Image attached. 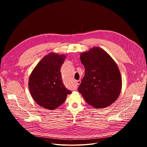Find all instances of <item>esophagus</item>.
I'll list each match as a JSON object with an SVG mask.
<instances>
[{
    "label": "esophagus",
    "mask_w": 147,
    "mask_h": 147,
    "mask_svg": "<svg viewBox=\"0 0 147 147\" xmlns=\"http://www.w3.org/2000/svg\"><path fill=\"white\" fill-rule=\"evenodd\" d=\"M80 83H81V81L80 80H77L76 81V85L78 86V85L80 84Z\"/></svg>",
    "instance_id": "1"
}]
</instances>
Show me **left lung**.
I'll list each match as a JSON object with an SVG mask.
<instances>
[{"label":"left lung","instance_id":"8db88e82","mask_svg":"<svg viewBox=\"0 0 147 147\" xmlns=\"http://www.w3.org/2000/svg\"><path fill=\"white\" fill-rule=\"evenodd\" d=\"M85 76L78 91L86 102L96 109L110 106L119 96L122 81L118 66L103 49L93 47L80 54Z\"/></svg>","mask_w":147,"mask_h":147}]
</instances>
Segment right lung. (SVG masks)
Here are the masks:
<instances>
[{"mask_svg": "<svg viewBox=\"0 0 147 147\" xmlns=\"http://www.w3.org/2000/svg\"><path fill=\"white\" fill-rule=\"evenodd\" d=\"M66 56L51 52L42 59L31 72L28 88L31 96L41 107L54 110L71 93L63 83L60 69Z\"/></svg>", "mask_w": 147, "mask_h": 147, "instance_id": "add662e5", "label": "right lung"}]
</instances>
